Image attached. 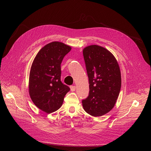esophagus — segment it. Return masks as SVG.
Returning <instances> with one entry per match:
<instances>
[{
  "label": "esophagus",
  "instance_id": "obj_1",
  "mask_svg": "<svg viewBox=\"0 0 151 151\" xmlns=\"http://www.w3.org/2000/svg\"><path fill=\"white\" fill-rule=\"evenodd\" d=\"M70 89H71V91H75L76 90V86H70Z\"/></svg>",
  "mask_w": 151,
  "mask_h": 151
}]
</instances>
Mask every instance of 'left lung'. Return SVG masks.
Instances as JSON below:
<instances>
[{"instance_id":"obj_1","label":"left lung","mask_w":151,"mask_h":151,"mask_svg":"<svg viewBox=\"0 0 151 151\" xmlns=\"http://www.w3.org/2000/svg\"><path fill=\"white\" fill-rule=\"evenodd\" d=\"M89 92L82 100L85 111L97 117L111 110L119 94L121 76L114 55L105 47L91 45L83 50Z\"/></svg>"}]
</instances>
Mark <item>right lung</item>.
Wrapping results in <instances>:
<instances>
[{"instance_id": "add662e5", "label": "right lung", "mask_w": 151, "mask_h": 151, "mask_svg": "<svg viewBox=\"0 0 151 151\" xmlns=\"http://www.w3.org/2000/svg\"><path fill=\"white\" fill-rule=\"evenodd\" d=\"M71 50L64 43L54 42L39 51L32 64L29 91L34 104L45 113L60 108L68 86L60 81L62 61Z\"/></svg>"}]
</instances>
